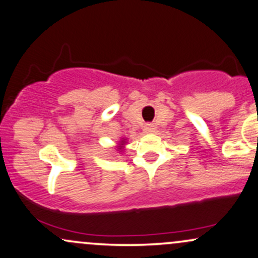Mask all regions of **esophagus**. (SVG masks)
Wrapping results in <instances>:
<instances>
[{
  "label": "esophagus",
  "instance_id": "1",
  "mask_svg": "<svg viewBox=\"0 0 258 258\" xmlns=\"http://www.w3.org/2000/svg\"><path fill=\"white\" fill-rule=\"evenodd\" d=\"M144 132L146 133L154 132V125H152V123H147V125L144 126Z\"/></svg>",
  "mask_w": 258,
  "mask_h": 258
}]
</instances>
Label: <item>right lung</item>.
I'll return each mask as SVG.
<instances>
[{"label":"right lung","mask_w":258,"mask_h":258,"mask_svg":"<svg viewBox=\"0 0 258 258\" xmlns=\"http://www.w3.org/2000/svg\"><path fill=\"white\" fill-rule=\"evenodd\" d=\"M127 144V139L126 138H122L121 141L119 142V144H117L116 148H117V152H123V149H125V146Z\"/></svg>","instance_id":"obj_1"}]
</instances>
